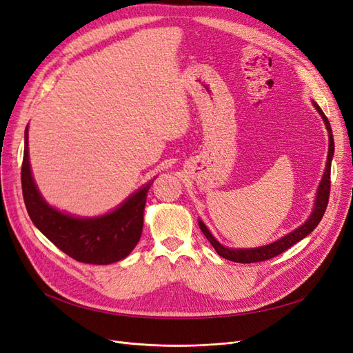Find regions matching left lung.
I'll return each mask as SVG.
<instances>
[{"label":"left lung","mask_w":353,"mask_h":353,"mask_svg":"<svg viewBox=\"0 0 353 353\" xmlns=\"http://www.w3.org/2000/svg\"><path fill=\"white\" fill-rule=\"evenodd\" d=\"M314 108L318 110V113L321 114L323 121L325 123V128L328 131V156H327V165H325V170L321 183H319L318 191H316V199H315V206L314 210L311 213V216L307 218V221L301 225L299 228H296L294 231H292L287 236L281 237L280 240H276L271 244L262 245V248H254V249H228L225 245H222L219 241H216V239L212 236L210 231L208 230V227L203 223L201 221H199V227L205 234L206 239L210 241V244L213 245V249L216 250V253L219 256H222L223 259H228L232 262H239V263H253V262H263L268 261L274 256H279L280 253L285 252L287 249H290L293 244H296L297 241H301L302 239H305L307 234H311L316 225L319 223V221L323 219L327 205H328V197H330V172H331V160H333V154H334V140H333V134H331V126L330 122L327 119V116L324 114V112L321 110V108L314 101Z\"/></svg>","instance_id":"left-lung-1"}]
</instances>
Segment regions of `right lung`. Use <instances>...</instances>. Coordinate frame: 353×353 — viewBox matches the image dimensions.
Returning <instances> with one entry per match:
<instances>
[{
    "mask_svg": "<svg viewBox=\"0 0 353 353\" xmlns=\"http://www.w3.org/2000/svg\"><path fill=\"white\" fill-rule=\"evenodd\" d=\"M144 185L110 213L97 218H74L48 206L32 178L28 150V126L22 163V191L29 216L44 236L70 258L83 263L109 265L125 259L143 232L148 188Z\"/></svg>",
    "mask_w": 353,
    "mask_h": 353,
    "instance_id": "1",
    "label": "right lung"
}]
</instances>
